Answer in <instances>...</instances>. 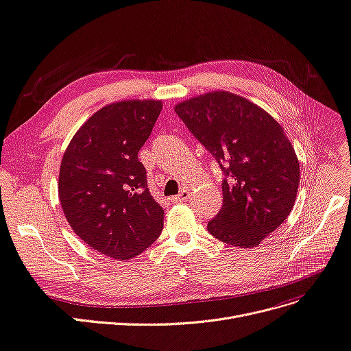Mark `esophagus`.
<instances>
[{
    "instance_id": "obj_1",
    "label": "esophagus",
    "mask_w": 351,
    "mask_h": 351,
    "mask_svg": "<svg viewBox=\"0 0 351 351\" xmlns=\"http://www.w3.org/2000/svg\"><path fill=\"white\" fill-rule=\"evenodd\" d=\"M189 196H191L189 191H188V189H184L179 195H176V196L173 197V201H175V202H185L186 199H189Z\"/></svg>"
}]
</instances>
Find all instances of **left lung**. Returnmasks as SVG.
Wrapping results in <instances>:
<instances>
[{"mask_svg": "<svg viewBox=\"0 0 351 351\" xmlns=\"http://www.w3.org/2000/svg\"><path fill=\"white\" fill-rule=\"evenodd\" d=\"M175 112L225 175L223 204L208 231L234 247L260 245L288 218L300 185V162L282 126L225 90L180 101Z\"/></svg>", "mask_w": 351, "mask_h": 351, "instance_id": "8db88e82", "label": "left lung"}]
</instances>
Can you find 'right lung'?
<instances>
[{
    "mask_svg": "<svg viewBox=\"0 0 351 351\" xmlns=\"http://www.w3.org/2000/svg\"><path fill=\"white\" fill-rule=\"evenodd\" d=\"M160 110V100L104 106L75 132L60 165L58 197L71 230L119 261L143 252L163 228L138 158Z\"/></svg>",
    "mask_w": 351,
    "mask_h": 351,
    "instance_id": "obj_1",
    "label": "right lung"
}]
</instances>
